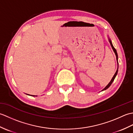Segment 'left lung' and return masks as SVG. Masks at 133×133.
<instances>
[{
  "label": "left lung",
  "instance_id": "1",
  "mask_svg": "<svg viewBox=\"0 0 133 133\" xmlns=\"http://www.w3.org/2000/svg\"><path fill=\"white\" fill-rule=\"evenodd\" d=\"M109 42H110V44H111V47H112V49H113V50H114V52H115V55H116V58H117V63H118V68H117V71H116V72H115V74H114V75L113 76V77L112 78V79H111V81L110 82H109V83L107 84V85L105 87V88L104 89H103L102 90V91H103V90H106V89H107L109 88V87L110 86V85H111V84H112V82L114 81V79H115V77H116V75H117V73H118V54H117V50H115V48L114 47V46H112V43H111V41L109 39Z\"/></svg>",
  "mask_w": 133,
  "mask_h": 133
}]
</instances>
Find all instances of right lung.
<instances>
[{
	"instance_id": "add662e5",
	"label": "right lung",
	"mask_w": 133,
	"mask_h": 133,
	"mask_svg": "<svg viewBox=\"0 0 133 133\" xmlns=\"http://www.w3.org/2000/svg\"><path fill=\"white\" fill-rule=\"evenodd\" d=\"M32 96H35V95H32Z\"/></svg>"
}]
</instances>
